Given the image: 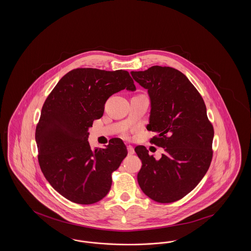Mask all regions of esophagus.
<instances>
[{
    "instance_id": "esophagus-1",
    "label": "esophagus",
    "mask_w": 251,
    "mask_h": 251,
    "mask_svg": "<svg viewBox=\"0 0 251 251\" xmlns=\"http://www.w3.org/2000/svg\"><path fill=\"white\" fill-rule=\"evenodd\" d=\"M127 150H128V153L129 154H133L134 153V149H133V147L131 146V145L127 146Z\"/></svg>"
}]
</instances>
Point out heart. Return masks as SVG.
Instances as JSON below:
<instances>
[{
  "label": "heart",
  "instance_id": "heart-1",
  "mask_svg": "<svg viewBox=\"0 0 251 251\" xmlns=\"http://www.w3.org/2000/svg\"><path fill=\"white\" fill-rule=\"evenodd\" d=\"M123 135H124L125 137H128V132H127V131H124V132H123Z\"/></svg>",
  "mask_w": 251,
  "mask_h": 251
}]
</instances>
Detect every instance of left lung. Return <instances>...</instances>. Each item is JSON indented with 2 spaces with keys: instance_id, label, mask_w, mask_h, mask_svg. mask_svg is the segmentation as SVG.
Wrapping results in <instances>:
<instances>
[{
  "instance_id": "left-lung-1",
  "label": "left lung",
  "mask_w": 251,
  "mask_h": 251,
  "mask_svg": "<svg viewBox=\"0 0 251 251\" xmlns=\"http://www.w3.org/2000/svg\"><path fill=\"white\" fill-rule=\"evenodd\" d=\"M131 74L151 98L147 129L158 134L150 142L165 151L156 160L144 146L134 149L142 161L139 186L157 202L177 201L199 184L210 167L214 127L202 97L183 73L153 66Z\"/></svg>"
}]
</instances>
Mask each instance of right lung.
Wrapping results in <instances>:
<instances>
[{
  "mask_svg": "<svg viewBox=\"0 0 251 251\" xmlns=\"http://www.w3.org/2000/svg\"><path fill=\"white\" fill-rule=\"evenodd\" d=\"M135 85L126 71L75 69L64 75L46 99L36 125L38 163L50 184L67 200L92 204L111 188L112 173L127 156L120 138L92 151L88 129L102 117L110 96Z\"/></svg>",
  "mask_w": 251,
  "mask_h": 251,
  "instance_id": "1",
  "label": "right lung"
}]
</instances>
